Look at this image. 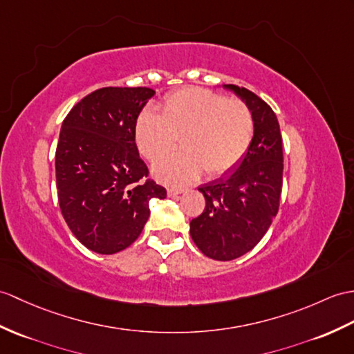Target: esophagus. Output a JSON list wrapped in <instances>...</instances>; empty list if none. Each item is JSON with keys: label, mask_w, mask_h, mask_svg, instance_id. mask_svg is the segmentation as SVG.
I'll use <instances>...</instances> for the list:
<instances>
[{"label": "esophagus", "mask_w": 354, "mask_h": 354, "mask_svg": "<svg viewBox=\"0 0 354 354\" xmlns=\"http://www.w3.org/2000/svg\"><path fill=\"white\" fill-rule=\"evenodd\" d=\"M183 192H184L183 188H178V187H169V188H167V194H169L170 197H175V196L183 193Z\"/></svg>", "instance_id": "esophagus-1"}]
</instances>
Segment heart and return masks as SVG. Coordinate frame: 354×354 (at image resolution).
Returning <instances> with one entry per match:
<instances>
[{"instance_id": "b5f03b06", "label": "heart", "mask_w": 354, "mask_h": 354, "mask_svg": "<svg viewBox=\"0 0 354 354\" xmlns=\"http://www.w3.org/2000/svg\"><path fill=\"white\" fill-rule=\"evenodd\" d=\"M253 131V114L241 100L188 87L167 95L161 114H140L134 140L142 157L155 162L174 151L180 138L185 151L155 164L153 174L164 183L187 184L202 170L209 178L232 170L248 153Z\"/></svg>"}]
</instances>
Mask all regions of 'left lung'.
I'll return each mask as SVG.
<instances>
[{
	"label": "left lung",
	"instance_id": "8db88e82",
	"mask_svg": "<svg viewBox=\"0 0 354 354\" xmlns=\"http://www.w3.org/2000/svg\"><path fill=\"white\" fill-rule=\"evenodd\" d=\"M249 106L254 131L248 153L223 178L199 187L207 201L190 235L211 259L231 261L252 250L279 211L283 175L281 128L274 111L250 90L225 84Z\"/></svg>",
	"mask_w": 354,
	"mask_h": 354
}]
</instances>
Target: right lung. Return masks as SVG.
<instances>
[{
  "mask_svg": "<svg viewBox=\"0 0 354 354\" xmlns=\"http://www.w3.org/2000/svg\"><path fill=\"white\" fill-rule=\"evenodd\" d=\"M155 95L149 87H102L64 118L55 151L57 194L64 221L87 249L129 248L149 218V201L166 188L149 179L134 127Z\"/></svg>",
  "mask_w": 354,
  "mask_h": 354,
  "instance_id": "obj_1",
  "label": "right lung"
}]
</instances>
